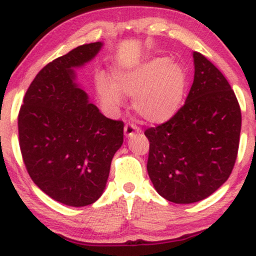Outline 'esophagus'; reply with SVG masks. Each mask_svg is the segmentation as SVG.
<instances>
[{
  "label": "esophagus",
  "mask_w": 256,
  "mask_h": 256,
  "mask_svg": "<svg viewBox=\"0 0 256 256\" xmlns=\"http://www.w3.org/2000/svg\"><path fill=\"white\" fill-rule=\"evenodd\" d=\"M124 132L126 137H131L134 136V134H138V132H140V128H138L136 124H134V122H128V124L125 125Z\"/></svg>",
  "instance_id": "1"
}]
</instances>
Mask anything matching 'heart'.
<instances>
[{"label":"heart","instance_id":"1","mask_svg":"<svg viewBox=\"0 0 256 256\" xmlns=\"http://www.w3.org/2000/svg\"><path fill=\"white\" fill-rule=\"evenodd\" d=\"M114 83L98 77V92L104 104L119 108L122 94L134 98V108L140 118L161 124L176 116L186 90V73L167 56L150 58L128 70L113 72Z\"/></svg>","mask_w":256,"mask_h":256}]
</instances>
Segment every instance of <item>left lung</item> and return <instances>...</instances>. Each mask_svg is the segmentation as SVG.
<instances>
[{
    "mask_svg": "<svg viewBox=\"0 0 256 256\" xmlns=\"http://www.w3.org/2000/svg\"><path fill=\"white\" fill-rule=\"evenodd\" d=\"M195 76L183 107L146 128V170L155 190L174 204H194L230 177L238 152L242 116L234 90L207 58L194 52Z\"/></svg>",
    "mask_w": 256,
    "mask_h": 256,
    "instance_id": "left-lung-1",
    "label": "left lung"
}]
</instances>
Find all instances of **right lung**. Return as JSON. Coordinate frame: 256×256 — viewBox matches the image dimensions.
<instances>
[{"label": "right lung", "mask_w": 256, "mask_h": 256, "mask_svg": "<svg viewBox=\"0 0 256 256\" xmlns=\"http://www.w3.org/2000/svg\"><path fill=\"white\" fill-rule=\"evenodd\" d=\"M102 48L83 44L44 66L18 116L19 146L34 183L55 201L83 207L104 192L110 162L124 140V122L106 118L74 82Z\"/></svg>", "instance_id": "obj_1"}]
</instances>
